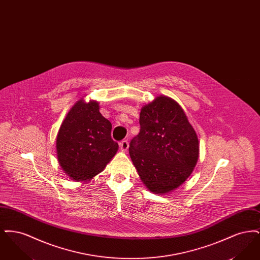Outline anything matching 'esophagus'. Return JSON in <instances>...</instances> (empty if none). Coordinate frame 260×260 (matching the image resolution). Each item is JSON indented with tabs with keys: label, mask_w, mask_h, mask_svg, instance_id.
Listing matches in <instances>:
<instances>
[{
	"label": "esophagus",
	"mask_w": 260,
	"mask_h": 260,
	"mask_svg": "<svg viewBox=\"0 0 260 260\" xmlns=\"http://www.w3.org/2000/svg\"><path fill=\"white\" fill-rule=\"evenodd\" d=\"M119 145H120V148L122 149V151H126L127 148H128V142H127V140L121 141Z\"/></svg>",
	"instance_id": "esophagus-1"
}]
</instances>
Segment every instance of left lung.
<instances>
[{
    "label": "left lung",
    "instance_id": "8db88e82",
    "mask_svg": "<svg viewBox=\"0 0 260 260\" xmlns=\"http://www.w3.org/2000/svg\"><path fill=\"white\" fill-rule=\"evenodd\" d=\"M140 132L129 155L149 191L168 194L185 182L196 167L199 139L185 112L173 99L159 95L139 115Z\"/></svg>",
    "mask_w": 260,
    "mask_h": 260
}]
</instances>
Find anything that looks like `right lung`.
I'll list each match as a JSON object with an SVG mask.
<instances>
[{"mask_svg": "<svg viewBox=\"0 0 260 260\" xmlns=\"http://www.w3.org/2000/svg\"><path fill=\"white\" fill-rule=\"evenodd\" d=\"M111 129L98 101L81 99L72 106L56 136L57 160L72 180L89 181L111 161L119 149Z\"/></svg>", "mask_w": 260, "mask_h": 260, "instance_id": "right-lung-1", "label": "right lung"}]
</instances>
